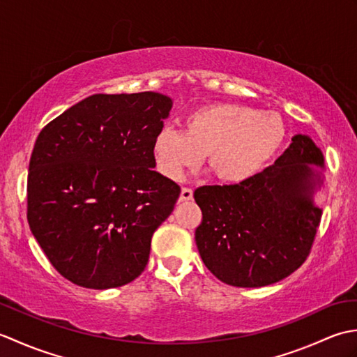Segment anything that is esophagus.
<instances>
[{
	"instance_id": "34e87169",
	"label": "esophagus",
	"mask_w": 357,
	"mask_h": 357,
	"mask_svg": "<svg viewBox=\"0 0 357 357\" xmlns=\"http://www.w3.org/2000/svg\"><path fill=\"white\" fill-rule=\"evenodd\" d=\"M193 198V190L190 187H183V190H181V196H179V201H190Z\"/></svg>"
}]
</instances>
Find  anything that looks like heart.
Masks as SVG:
<instances>
[{"label": "heart", "instance_id": "1", "mask_svg": "<svg viewBox=\"0 0 357 357\" xmlns=\"http://www.w3.org/2000/svg\"><path fill=\"white\" fill-rule=\"evenodd\" d=\"M284 135V123L276 113H261L242 104H213L193 112L184 132H159L155 161L165 178L179 181L207 155L218 179L239 184L262 169Z\"/></svg>", "mask_w": 357, "mask_h": 357}]
</instances>
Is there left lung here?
<instances>
[{
  "label": "left lung",
  "instance_id": "left-lung-1",
  "mask_svg": "<svg viewBox=\"0 0 357 357\" xmlns=\"http://www.w3.org/2000/svg\"><path fill=\"white\" fill-rule=\"evenodd\" d=\"M308 164L322 167V151L308 136L296 135L275 164L244 183L196 188L202 211L196 245L219 280L265 287L307 261L322 218L312 202L321 179Z\"/></svg>",
  "mask_w": 357,
  "mask_h": 357
}]
</instances>
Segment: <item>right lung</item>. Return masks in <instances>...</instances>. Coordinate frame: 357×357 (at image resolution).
<instances>
[{
    "label": "right lung",
    "mask_w": 357,
    "mask_h": 357,
    "mask_svg": "<svg viewBox=\"0 0 357 357\" xmlns=\"http://www.w3.org/2000/svg\"><path fill=\"white\" fill-rule=\"evenodd\" d=\"M172 100L98 93L38 135L27 174V221L59 275L93 290L146 268L151 236L181 187L155 172L153 144Z\"/></svg>",
    "instance_id": "obj_1"
}]
</instances>
